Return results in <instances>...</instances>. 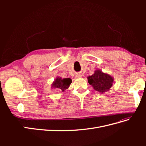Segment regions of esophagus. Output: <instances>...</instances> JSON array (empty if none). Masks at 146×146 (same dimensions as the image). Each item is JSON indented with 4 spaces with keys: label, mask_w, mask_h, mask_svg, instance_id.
I'll return each instance as SVG.
<instances>
[{
    "label": "esophagus",
    "mask_w": 146,
    "mask_h": 146,
    "mask_svg": "<svg viewBox=\"0 0 146 146\" xmlns=\"http://www.w3.org/2000/svg\"><path fill=\"white\" fill-rule=\"evenodd\" d=\"M82 76L80 74H77L76 75V78H82Z\"/></svg>",
    "instance_id": "esophagus-1"
}]
</instances>
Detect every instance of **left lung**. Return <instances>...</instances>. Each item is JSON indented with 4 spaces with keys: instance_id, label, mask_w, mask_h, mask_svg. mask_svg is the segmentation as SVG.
Listing matches in <instances>:
<instances>
[{
    "instance_id": "8db88e82",
    "label": "left lung",
    "mask_w": 146,
    "mask_h": 146,
    "mask_svg": "<svg viewBox=\"0 0 146 146\" xmlns=\"http://www.w3.org/2000/svg\"><path fill=\"white\" fill-rule=\"evenodd\" d=\"M88 83L94 90L100 93L107 92L114 83V78L110 74L104 73L100 69H97L91 76L88 77Z\"/></svg>"
}]
</instances>
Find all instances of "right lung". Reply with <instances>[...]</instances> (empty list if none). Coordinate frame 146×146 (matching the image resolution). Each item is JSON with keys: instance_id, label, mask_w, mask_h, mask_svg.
Returning a JSON list of instances; mask_svg holds the SVG:
<instances>
[{"instance_id": "1", "label": "right lung", "mask_w": 146, "mask_h": 146, "mask_svg": "<svg viewBox=\"0 0 146 146\" xmlns=\"http://www.w3.org/2000/svg\"><path fill=\"white\" fill-rule=\"evenodd\" d=\"M71 83L72 80L70 78H62L60 77H56L52 82L51 88L52 89H57L60 91L64 92L68 89Z\"/></svg>"}]
</instances>
